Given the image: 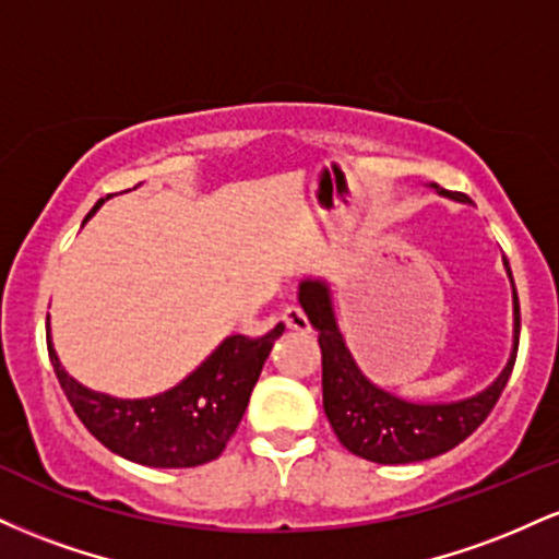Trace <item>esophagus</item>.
<instances>
[{
  "instance_id": "1",
  "label": "esophagus",
  "mask_w": 559,
  "mask_h": 559,
  "mask_svg": "<svg viewBox=\"0 0 559 559\" xmlns=\"http://www.w3.org/2000/svg\"><path fill=\"white\" fill-rule=\"evenodd\" d=\"M284 323H286L288 331H299V333H310L312 331L310 329V320L305 318V312H301L297 305L286 307V310H284Z\"/></svg>"
}]
</instances>
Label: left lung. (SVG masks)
Masks as SVG:
<instances>
[{"label":"left lung","instance_id":"left-lung-1","mask_svg":"<svg viewBox=\"0 0 559 559\" xmlns=\"http://www.w3.org/2000/svg\"><path fill=\"white\" fill-rule=\"evenodd\" d=\"M439 197L467 202L465 194H449L431 183ZM512 286V352L507 365L478 394L457 402H409L376 386L352 357L333 310L331 284L325 278H307L299 284V305L323 352V409L338 441L357 457L378 465H404L439 457L465 441L489 418V413L510 381L521 338V305L510 262L504 260Z\"/></svg>","mask_w":559,"mask_h":559}]
</instances>
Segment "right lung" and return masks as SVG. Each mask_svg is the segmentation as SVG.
I'll use <instances>...</instances> for the list:
<instances>
[{
    "label": "right lung",
    "instance_id": "add662e5",
    "mask_svg": "<svg viewBox=\"0 0 559 559\" xmlns=\"http://www.w3.org/2000/svg\"><path fill=\"white\" fill-rule=\"evenodd\" d=\"M107 199L94 204L86 221ZM281 333L284 323L260 338L239 333L226 336L207 360L173 389L144 400H118L68 376L55 352L47 318L49 360L70 407L96 441L146 467H197L215 460L239 428L262 365Z\"/></svg>",
    "mask_w": 559,
    "mask_h": 559
}]
</instances>
